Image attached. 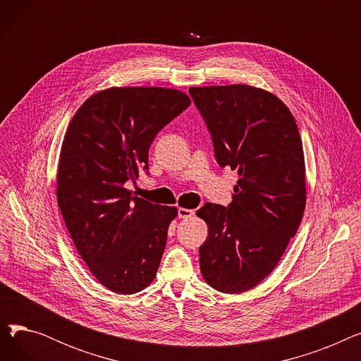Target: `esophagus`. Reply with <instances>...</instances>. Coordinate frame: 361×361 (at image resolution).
Segmentation results:
<instances>
[{
	"label": "esophagus",
	"mask_w": 361,
	"mask_h": 361,
	"mask_svg": "<svg viewBox=\"0 0 361 361\" xmlns=\"http://www.w3.org/2000/svg\"><path fill=\"white\" fill-rule=\"evenodd\" d=\"M195 215L193 209H187V207H178V218H192Z\"/></svg>",
	"instance_id": "34e87169"
}]
</instances>
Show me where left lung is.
I'll use <instances>...</instances> for the list:
<instances>
[{"mask_svg": "<svg viewBox=\"0 0 361 361\" xmlns=\"http://www.w3.org/2000/svg\"><path fill=\"white\" fill-rule=\"evenodd\" d=\"M221 166L237 169L228 207L206 203L200 272L225 294L256 287L278 264L305 214V152L288 106L250 85L190 87Z\"/></svg>", "mask_w": 361, "mask_h": 361, "instance_id": "obj_1", "label": "left lung"}]
</instances>
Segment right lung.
<instances>
[{"mask_svg":"<svg viewBox=\"0 0 361 361\" xmlns=\"http://www.w3.org/2000/svg\"><path fill=\"white\" fill-rule=\"evenodd\" d=\"M192 104L178 89L108 87L74 114L56 169V202L90 274L117 294L155 279L176 206L131 196L157 133Z\"/></svg>","mask_w":361,"mask_h":361,"instance_id":"obj_1","label":"right lung"}]
</instances>
